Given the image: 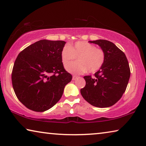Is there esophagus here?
Returning a JSON list of instances; mask_svg holds the SVG:
<instances>
[{
  "label": "esophagus",
  "instance_id": "34e87169",
  "mask_svg": "<svg viewBox=\"0 0 146 146\" xmlns=\"http://www.w3.org/2000/svg\"><path fill=\"white\" fill-rule=\"evenodd\" d=\"M77 78V76H75V75H73V78H72V79H73V80H76Z\"/></svg>",
  "mask_w": 146,
  "mask_h": 146
}]
</instances>
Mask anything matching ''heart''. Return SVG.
<instances>
[{
  "label": "heart",
  "mask_w": 146,
  "mask_h": 146,
  "mask_svg": "<svg viewBox=\"0 0 146 146\" xmlns=\"http://www.w3.org/2000/svg\"><path fill=\"white\" fill-rule=\"evenodd\" d=\"M77 57L78 61L68 64ZM105 52L102 48H97L86 41H77L74 45L64 46L61 51V59L66 70L69 73L80 75L88 71L96 73L103 66L105 61Z\"/></svg>",
  "instance_id": "obj_1"
}]
</instances>
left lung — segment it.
I'll list each match as a JSON object with an SVG mask.
<instances>
[{"label":"left lung","instance_id":"1","mask_svg":"<svg viewBox=\"0 0 146 146\" xmlns=\"http://www.w3.org/2000/svg\"><path fill=\"white\" fill-rule=\"evenodd\" d=\"M105 52L103 66L94 74L84 76L86 86L80 93L87 102L96 107H109L116 103L127 88L131 71L124 52L115 44L105 40L90 41Z\"/></svg>","mask_w":146,"mask_h":146}]
</instances>
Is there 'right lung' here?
I'll use <instances>...</instances> for the list:
<instances>
[{"instance_id":"1","label":"right lung","mask_w":146,"mask_h":146,"mask_svg":"<svg viewBox=\"0 0 146 146\" xmlns=\"http://www.w3.org/2000/svg\"><path fill=\"white\" fill-rule=\"evenodd\" d=\"M65 44L64 41L40 40L18 54L11 81L17 98L29 109L44 112L52 108L72 79L61 59Z\"/></svg>"}]
</instances>
